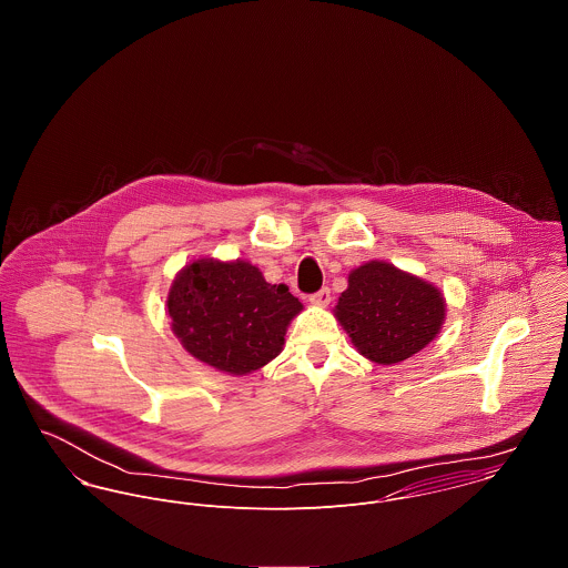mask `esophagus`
<instances>
[{"mask_svg": "<svg viewBox=\"0 0 568 568\" xmlns=\"http://www.w3.org/2000/svg\"><path fill=\"white\" fill-rule=\"evenodd\" d=\"M311 302L317 304V306H327V304H329V288L324 286L322 291H317L315 295H311Z\"/></svg>", "mask_w": 568, "mask_h": 568, "instance_id": "34e87169", "label": "esophagus"}]
</instances>
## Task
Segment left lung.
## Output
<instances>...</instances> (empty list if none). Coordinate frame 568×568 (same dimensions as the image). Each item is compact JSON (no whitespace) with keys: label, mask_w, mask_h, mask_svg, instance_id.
<instances>
[{"label":"left lung","mask_w":568,"mask_h":568,"mask_svg":"<svg viewBox=\"0 0 568 568\" xmlns=\"http://www.w3.org/2000/svg\"><path fill=\"white\" fill-rule=\"evenodd\" d=\"M334 315L363 356L392 365L437 336L446 304L435 286L374 260L349 273Z\"/></svg>","instance_id":"obj_1"}]
</instances>
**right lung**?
<instances>
[{
	"mask_svg": "<svg viewBox=\"0 0 568 568\" xmlns=\"http://www.w3.org/2000/svg\"><path fill=\"white\" fill-rule=\"evenodd\" d=\"M302 308L286 284H268L243 260H196L176 275L168 295V315L183 347L234 376L273 361Z\"/></svg>",
	"mask_w": 568,
	"mask_h": 568,
	"instance_id": "obj_1",
	"label": "right lung"
}]
</instances>
